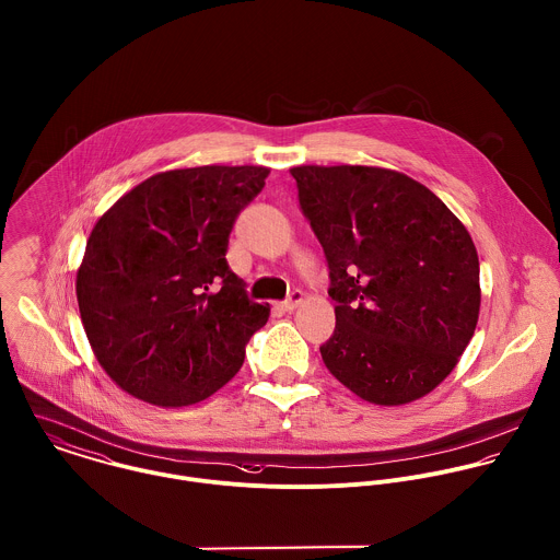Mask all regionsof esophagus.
<instances>
[{
    "label": "esophagus",
    "mask_w": 560,
    "mask_h": 560,
    "mask_svg": "<svg viewBox=\"0 0 560 560\" xmlns=\"http://www.w3.org/2000/svg\"><path fill=\"white\" fill-rule=\"evenodd\" d=\"M301 303H303V292H301V290H294V292H292V294H290V296H288L279 307H281L283 312H294Z\"/></svg>",
    "instance_id": "esophagus-1"
}]
</instances>
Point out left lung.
Listing matches in <instances>:
<instances>
[{
    "mask_svg": "<svg viewBox=\"0 0 560 560\" xmlns=\"http://www.w3.org/2000/svg\"><path fill=\"white\" fill-rule=\"evenodd\" d=\"M290 173L329 261L336 331L320 346L325 365L372 405L424 398L476 331L480 266L469 231L435 192L392 168Z\"/></svg>",
    "mask_w": 560,
    "mask_h": 560,
    "instance_id": "1",
    "label": "left lung"
}]
</instances>
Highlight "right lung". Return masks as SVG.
Returning <instances> with one entry per match:
<instances>
[{
  "instance_id": "right-lung-1",
  "label": "right lung",
  "mask_w": 560,
  "mask_h": 560,
  "mask_svg": "<svg viewBox=\"0 0 560 560\" xmlns=\"http://www.w3.org/2000/svg\"><path fill=\"white\" fill-rule=\"evenodd\" d=\"M268 173L248 164L164 171L93 226L75 279L80 316L100 365L129 396L188 407L242 368L270 307L248 301L224 253Z\"/></svg>"
}]
</instances>
